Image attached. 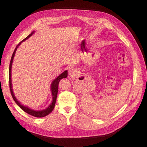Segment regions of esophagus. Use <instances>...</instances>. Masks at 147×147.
Masks as SVG:
<instances>
[{"label":"esophagus","instance_id":"1","mask_svg":"<svg viewBox=\"0 0 147 147\" xmlns=\"http://www.w3.org/2000/svg\"><path fill=\"white\" fill-rule=\"evenodd\" d=\"M76 72V69L73 67H71L69 69V74L70 75V76H73L75 75Z\"/></svg>","mask_w":147,"mask_h":147}]
</instances>
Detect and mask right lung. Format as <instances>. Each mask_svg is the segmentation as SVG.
Returning <instances> with one entry per match:
<instances>
[{"label": "right lung", "mask_w": 147, "mask_h": 147, "mask_svg": "<svg viewBox=\"0 0 147 147\" xmlns=\"http://www.w3.org/2000/svg\"><path fill=\"white\" fill-rule=\"evenodd\" d=\"M34 32H32V33L30 34L29 36H27L25 39H24L23 41H21V42H20V43L18 45H17L16 48L15 49V51L13 52V54H12L11 61H10V63H9V89H10V92H11L12 97H13L14 101L16 102V103L20 107V108L23 109L24 111H25L26 113L29 114V115H32L34 117H43L49 115V113H51L52 111H53L54 106H55V104H56V101L57 94H58V91L59 82L62 78H67V71H64L63 73H61L60 75L57 77V78L53 82V83H52V84H51V91H52V95H53V102H52L51 105H50L47 109H44V110H42V111H34V110H32V109H30L28 108H27L26 106H24L23 105H21V104L19 103V102L17 100L16 97H15V95H14V94L13 93V90H12V88H11V69L12 62H13V57H14L15 54H16V50L17 49V47H18L20 45V44H21V42L25 41L26 39H27L28 38H30V37L32 35L34 34Z\"/></svg>", "instance_id": "obj_1"}]
</instances>
